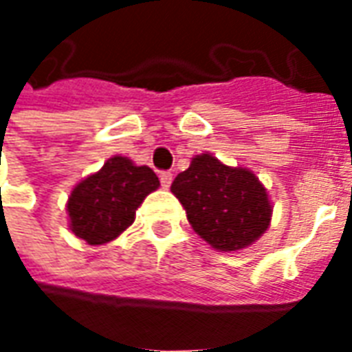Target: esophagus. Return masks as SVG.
<instances>
[{"label": "esophagus", "mask_w": 352, "mask_h": 352, "mask_svg": "<svg viewBox=\"0 0 352 352\" xmlns=\"http://www.w3.org/2000/svg\"><path fill=\"white\" fill-rule=\"evenodd\" d=\"M171 181H173V175H171V171H162L160 173V183L164 188H169L171 186Z\"/></svg>", "instance_id": "esophagus-1"}]
</instances>
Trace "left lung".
<instances>
[{"mask_svg":"<svg viewBox=\"0 0 352 352\" xmlns=\"http://www.w3.org/2000/svg\"><path fill=\"white\" fill-rule=\"evenodd\" d=\"M171 192L194 232L217 251H243L272 222L265 186L247 168H232L213 154H198L179 173Z\"/></svg>","mask_w":352,"mask_h":352,"instance_id":"1","label":"left lung"}]
</instances>
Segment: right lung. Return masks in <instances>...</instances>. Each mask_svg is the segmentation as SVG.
Here are the masks:
<instances>
[{
  "label": "right lung",
  "instance_id": "obj_1",
  "mask_svg": "<svg viewBox=\"0 0 352 352\" xmlns=\"http://www.w3.org/2000/svg\"><path fill=\"white\" fill-rule=\"evenodd\" d=\"M158 186L148 166L113 156L100 171L75 184L67 199L69 230L88 245L109 243L131 226L138 207Z\"/></svg>",
  "mask_w": 352,
  "mask_h": 352
}]
</instances>
